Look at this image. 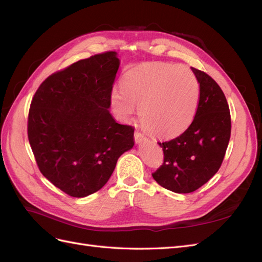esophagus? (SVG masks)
<instances>
[{
  "label": "esophagus",
  "mask_w": 262,
  "mask_h": 262,
  "mask_svg": "<svg viewBox=\"0 0 262 262\" xmlns=\"http://www.w3.org/2000/svg\"><path fill=\"white\" fill-rule=\"evenodd\" d=\"M134 140H136L137 143H140V142H142V141H145L146 137L144 136V134H142L141 132L136 131L134 132Z\"/></svg>",
  "instance_id": "1"
}]
</instances>
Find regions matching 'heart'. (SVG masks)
<instances>
[{
	"mask_svg": "<svg viewBox=\"0 0 262 262\" xmlns=\"http://www.w3.org/2000/svg\"><path fill=\"white\" fill-rule=\"evenodd\" d=\"M199 82L185 66L158 64L126 76L122 90L112 93V107L121 120H130L134 107L153 136L169 139L180 136L191 124L199 104Z\"/></svg>",
	"mask_w": 262,
	"mask_h": 262,
	"instance_id": "1",
	"label": "heart"
}]
</instances>
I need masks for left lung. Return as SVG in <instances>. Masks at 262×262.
<instances>
[{
	"instance_id": "obj_1",
	"label": "left lung",
	"mask_w": 262,
	"mask_h": 262,
	"mask_svg": "<svg viewBox=\"0 0 262 262\" xmlns=\"http://www.w3.org/2000/svg\"><path fill=\"white\" fill-rule=\"evenodd\" d=\"M191 70L200 84L194 119L179 137L158 142L164 163L152 173L158 185L176 193L195 191L215 175L231 138V113L223 91L203 71Z\"/></svg>"
}]
</instances>
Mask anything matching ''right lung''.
<instances>
[{
  "label": "right lung",
  "instance_id": "right-lung-1",
  "mask_svg": "<svg viewBox=\"0 0 262 262\" xmlns=\"http://www.w3.org/2000/svg\"><path fill=\"white\" fill-rule=\"evenodd\" d=\"M119 64L115 51L77 61L47 77L31 100L27 133L38 168L71 196L98 191L134 145L133 126L108 110Z\"/></svg>",
  "mask_w": 262,
  "mask_h": 262
}]
</instances>
